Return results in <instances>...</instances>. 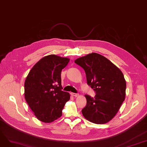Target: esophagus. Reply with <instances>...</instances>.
<instances>
[{
	"label": "esophagus",
	"mask_w": 147,
	"mask_h": 147,
	"mask_svg": "<svg viewBox=\"0 0 147 147\" xmlns=\"http://www.w3.org/2000/svg\"><path fill=\"white\" fill-rule=\"evenodd\" d=\"M71 95H72V96H74V97H77V96H79V94H78V93H71Z\"/></svg>",
	"instance_id": "1"
}]
</instances>
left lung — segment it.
<instances>
[{"mask_svg":"<svg viewBox=\"0 0 147 147\" xmlns=\"http://www.w3.org/2000/svg\"><path fill=\"white\" fill-rule=\"evenodd\" d=\"M74 62L85 70L87 84L96 93L94 97L85 95L83 116L96 124L107 123L115 116L125 97L123 73L108 59L96 53L79 57Z\"/></svg>","mask_w":147,"mask_h":147,"instance_id":"1","label":"left lung"}]
</instances>
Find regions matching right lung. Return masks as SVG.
<instances>
[{
    "instance_id": "obj_1",
    "label": "right lung",
    "mask_w": 147,
    "mask_h": 147,
    "mask_svg": "<svg viewBox=\"0 0 147 147\" xmlns=\"http://www.w3.org/2000/svg\"><path fill=\"white\" fill-rule=\"evenodd\" d=\"M69 59L51 54L42 58L31 68L26 78L25 98L39 121L50 123L62 115L68 92L62 90L61 71Z\"/></svg>"
}]
</instances>
